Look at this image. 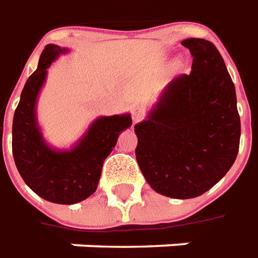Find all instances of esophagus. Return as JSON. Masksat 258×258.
I'll list each match as a JSON object with an SVG mask.
<instances>
[{
    "mask_svg": "<svg viewBox=\"0 0 258 258\" xmlns=\"http://www.w3.org/2000/svg\"><path fill=\"white\" fill-rule=\"evenodd\" d=\"M131 115H133V122L136 124V122H138V121L143 120V115H144V112L141 111L140 108H133Z\"/></svg>",
    "mask_w": 258,
    "mask_h": 258,
    "instance_id": "1",
    "label": "esophagus"
}]
</instances>
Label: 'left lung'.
<instances>
[{
    "label": "left lung",
    "instance_id": "left-lung-1",
    "mask_svg": "<svg viewBox=\"0 0 258 258\" xmlns=\"http://www.w3.org/2000/svg\"><path fill=\"white\" fill-rule=\"evenodd\" d=\"M191 73L174 78L146 120L136 124V157L151 188L171 199H194L216 185L234 164L240 115L231 77L213 42L181 41Z\"/></svg>",
    "mask_w": 258,
    "mask_h": 258
}]
</instances>
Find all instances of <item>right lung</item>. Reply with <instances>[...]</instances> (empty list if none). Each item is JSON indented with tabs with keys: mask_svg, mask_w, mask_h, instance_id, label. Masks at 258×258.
Instances as JSON below:
<instances>
[{
	"mask_svg": "<svg viewBox=\"0 0 258 258\" xmlns=\"http://www.w3.org/2000/svg\"><path fill=\"white\" fill-rule=\"evenodd\" d=\"M68 48L48 44L38 67L24 85L13 121V156L25 184L44 200L76 204L95 192L104 160L118 136L131 127L130 114L98 117L74 146L58 150L45 141L37 120V100L47 80L49 66Z\"/></svg>",
	"mask_w": 258,
	"mask_h": 258,
	"instance_id": "right-lung-1",
	"label": "right lung"
}]
</instances>
